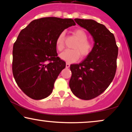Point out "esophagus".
<instances>
[{
    "label": "esophagus",
    "mask_w": 132,
    "mask_h": 132,
    "mask_svg": "<svg viewBox=\"0 0 132 132\" xmlns=\"http://www.w3.org/2000/svg\"><path fill=\"white\" fill-rule=\"evenodd\" d=\"M70 67V64L69 63H66V68H68Z\"/></svg>",
    "instance_id": "esophagus-1"
}]
</instances>
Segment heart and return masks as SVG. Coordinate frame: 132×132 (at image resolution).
<instances>
[{
	"instance_id": "1",
	"label": "heart",
	"mask_w": 132,
	"mask_h": 132,
	"mask_svg": "<svg viewBox=\"0 0 132 132\" xmlns=\"http://www.w3.org/2000/svg\"><path fill=\"white\" fill-rule=\"evenodd\" d=\"M73 34L78 41L74 44L73 49L66 50L61 53L60 57L67 62H75L80 58L88 56L93 50V44L88 40L87 34L82 29H76ZM65 32H62L56 40V47L59 52L64 48Z\"/></svg>"
}]
</instances>
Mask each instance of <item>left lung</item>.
Segmentation results:
<instances>
[{
    "label": "left lung",
    "instance_id": "left-lung-1",
    "mask_svg": "<svg viewBox=\"0 0 132 132\" xmlns=\"http://www.w3.org/2000/svg\"><path fill=\"white\" fill-rule=\"evenodd\" d=\"M94 41L91 53L79 64H71L69 86L78 98L91 100L107 89L114 78L118 48L115 38L104 25L91 19H75Z\"/></svg>",
    "mask_w": 132,
    "mask_h": 132
}]
</instances>
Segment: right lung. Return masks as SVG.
I'll return each instance as SVG.
<instances>
[{"label":"right lung","instance_id":"obj_1","mask_svg":"<svg viewBox=\"0 0 132 132\" xmlns=\"http://www.w3.org/2000/svg\"><path fill=\"white\" fill-rule=\"evenodd\" d=\"M71 19L45 17L32 21L20 32L12 50V73L18 86L34 100L52 93L65 62L57 57V37L75 26Z\"/></svg>","mask_w":132,"mask_h":132}]
</instances>
